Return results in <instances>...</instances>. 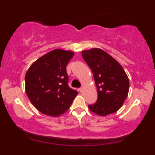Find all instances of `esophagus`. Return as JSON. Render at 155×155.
<instances>
[{
  "label": "esophagus",
  "mask_w": 155,
  "mask_h": 155,
  "mask_svg": "<svg viewBox=\"0 0 155 155\" xmlns=\"http://www.w3.org/2000/svg\"><path fill=\"white\" fill-rule=\"evenodd\" d=\"M79 90H80V92H82V90H83V88H82V87H80V88L79 89Z\"/></svg>",
  "instance_id": "esophagus-1"
}]
</instances>
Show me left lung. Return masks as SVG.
Returning a JSON list of instances; mask_svg holds the SVG:
<instances>
[{
	"label": "left lung",
	"instance_id": "left-lung-1",
	"mask_svg": "<svg viewBox=\"0 0 155 155\" xmlns=\"http://www.w3.org/2000/svg\"><path fill=\"white\" fill-rule=\"evenodd\" d=\"M82 56L92 70L97 86V101L88 105L93 113L105 116L117 111L128 94L129 80L118 61L98 48L82 51Z\"/></svg>",
	"mask_w": 155,
	"mask_h": 155
}]
</instances>
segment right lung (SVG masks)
Returning a JSON list of instances; mask_svg holds the SVG:
<instances>
[{
    "instance_id": "add662e5",
    "label": "right lung",
    "mask_w": 155,
    "mask_h": 155,
    "mask_svg": "<svg viewBox=\"0 0 155 155\" xmlns=\"http://www.w3.org/2000/svg\"><path fill=\"white\" fill-rule=\"evenodd\" d=\"M74 52L54 49L40 57L27 70L25 92L41 113L58 116L69 109L78 92L69 87L66 65Z\"/></svg>"
}]
</instances>
